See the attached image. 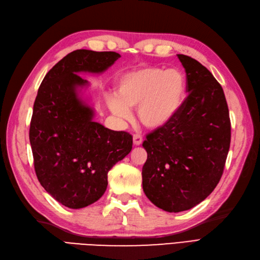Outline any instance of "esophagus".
I'll return each instance as SVG.
<instances>
[{
	"label": "esophagus",
	"mask_w": 260,
	"mask_h": 260,
	"mask_svg": "<svg viewBox=\"0 0 260 260\" xmlns=\"http://www.w3.org/2000/svg\"><path fill=\"white\" fill-rule=\"evenodd\" d=\"M142 142H143V138L141 137L140 135H135V136H133V144L139 146V145L142 144Z\"/></svg>",
	"instance_id": "34e87169"
}]
</instances>
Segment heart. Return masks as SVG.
Listing matches in <instances>:
<instances>
[{"instance_id": "heart-1", "label": "heart", "mask_w": 260, "mask_h": 260, "mask_svg": "<svg viewBox=\"0 0 260 260\" xmlns=\"http://www.w3.org/2000/svg\"><path fill=\"white\" fill-rule=\"evenodd\" d=\"M186 91L183 74L178 69L143 67L122 75L117 83L116 98L109 96L111 112L128 119L130 108L138 107V119L145 128L166 127L179 113Z\"/></svg>"}]
</instances>
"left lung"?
<instances>
[{
    "instance_id": "left-lung-1",
    "label": "left lung",
    "mask_w": 260,
    "mask_h": 260,
    "mask_svg": "<svg viewBox=\"0 0 260 260\" xmlns=\"http://www.w3.org/2000/svg\"><path fill=\"white\" fill-rule=\"evenodd\" d=\"M188 93L170 123L146 136L143 191L169 212L191 209L214 191L223 174L231 142L223 90L200 61L178 54Z\"/></svg>"
}]
</instances>
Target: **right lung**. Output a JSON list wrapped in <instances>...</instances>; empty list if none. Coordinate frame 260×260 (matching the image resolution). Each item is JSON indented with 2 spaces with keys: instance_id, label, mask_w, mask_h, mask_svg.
I'll return each mask as SVG.
<instances>
[{
  "instance_id": "obj_1",
  "label": "right lung",
  "mask_w": 260,
  "mask_h": 260,
  "mask_svg": "<svg viewBox=\"0 0 260 260\" xmlns=\"http://www.w3.org/2000/svg\"><path fill=\"white\" fill-rule=\"evenodd\" d=\"M120 57L116 52L77 50L60 59L38 90L29 139L39 182L53 199L79 209L102 198L107 174L132 148V136L93 120L78 95L89 82L80 73L101 74Z\"/></svg>"
}]
</instances>
